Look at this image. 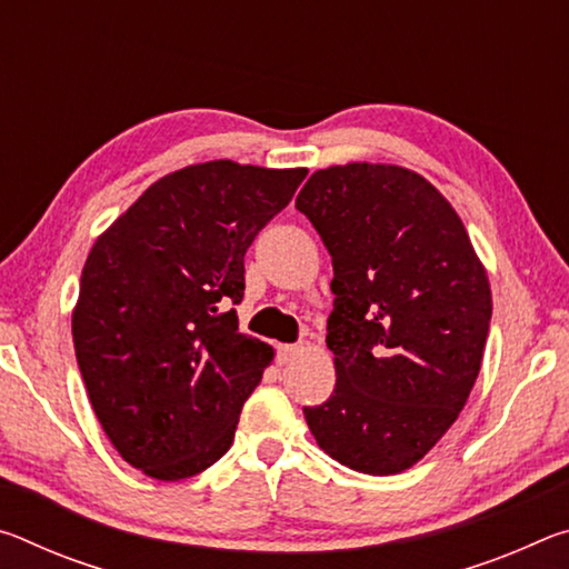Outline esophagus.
<instances>
[{
    "label": "esophagus",
    "instance_id": "1",
    "mask_svg": "<svg viewBox=\"0 0 569 569\" xmlns=\"http://www.w3.org/2000/svg\"><path fill=\"white\" fill-rule=\"evenodd\" d=\"M298 351H301V346H296V343H281V346H278V361L286 363V361L291 359V356H296Z\"/></svg>",
    "mask_w": 569,
    "mask_h": 569
}]
</instances>
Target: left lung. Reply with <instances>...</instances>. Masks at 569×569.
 Instances as JSON below:
<instances>
[{
	"mask_svg": "<svg viewBox=\"0 0 569 569\" xmlns=\"http://www.w3.org/2000/svg\"><path fill=\"white\" fill-rule=\"evenodd\" d=\"M296 208L333 263L326 346L336 389L306 407L319 447L353 471L409 469L475 387L492 291L465 223L419 172L349 162L316 170Z\"/></svg>",
	"mask_w": 569,
	"mask_h": 569,
	"instance_id": "obj_1",
	"label": "left lung"
}]
</instances>
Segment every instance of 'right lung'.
Listing matches in <instances>:
<instances>
[{
  "label": "right lung",
  "instance_id": "add662e5",
  "mask_svg": "<svg viewBox=\"0 0 569 569\" xmlns=\"http://www.w3.org/2000/svg\"><path fill=\"white\" fill-rule=\"evenodd\" d=\"M306 168L210 160L170 172L94 240L72 311L84 389L134 469L178 481L233 445L273 349L238 333L243 256Z\"/></svg>",
  "mask_w": 569,
  "mask_h": 569
}]
</instances>
